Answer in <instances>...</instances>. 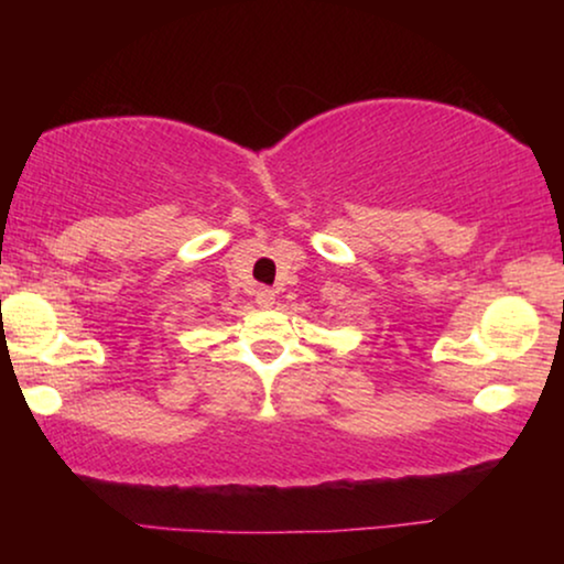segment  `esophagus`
<instances>
[{
  "label": "esophagus",
  "instance_id": "34e87169",
  "mask_svg": "<svg viewBox=\"0 0 564 564\" xmlns=\"http://www.w3.org/2000/svg\"><path fill=\"white\" fill-rule=\"evenodd\" d=\"M253 295H257V303H259V307H272V305H274V290H269V288H259L257 292H253Z\"/></svg>",
  "mask_w": 564,
  "mask_h": 564
}]
</instances>
